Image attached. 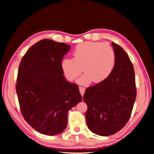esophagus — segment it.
Listing matches in <instances>:
<instances>
[{"mask_svg":"<svg viewBox=\"0 0 154 154\" xmlns=\"http://www.w3.org/2000/svg\"><path fill=\"white\" fill-rule=\"evenodd\" d=\"M79 90H80V94H81L82 96H83V94H84L85 92V88L84 87H79Z\"/></svg>","mask_w":154,"mask_h":154,"instance_id":"1","label":"esophagus"}]
</instances>
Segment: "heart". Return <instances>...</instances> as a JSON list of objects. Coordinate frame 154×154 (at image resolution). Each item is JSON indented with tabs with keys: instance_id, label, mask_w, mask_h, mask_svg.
<instances>
[{
	"instance_id": "1",
	"label": "heart",
	"mask_w": 154,
	"mask_h": 154,
	"mask_svg": "<svg viewBox=\"0 0 154 154\" xmlns=\"http://www.w3.org/2000/svg\"><path fill=\"white\" fill-rule=\"evenodd\" d=\"M72 54L74 58H66L62 60V67L71 81L80 76L83 67L85 74L78 80L81 84L105 80L115 66V51L107 43L84 42L74 48Z\"/></svg>"
}]
</instances>
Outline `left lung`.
<instances>
[{"label":"left lung","mask_w":154,"mask_h":154,"mask_svg":"<svg viewBox=\"0 0 154 154\" xmlns=\"http://www.w3.org/2000/svg\"><path fill=\"white\" fill-rule=\"evenodd\" d=\"M112 45L116 55L112 72L105 80L86 88L83 95L87 127L102 136H111L125 127L137 94L132 62L121 46L114 42Z\"/></svg>","instance_id":"8db88e82"}]
</instances>
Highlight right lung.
I'll list each match as a JSON object with an SVG mask.
<instances>
[{
    "label": "right lung",
    "mask_w": 154,
    "mask_h": 154,
    "mask_svg": "<svg viewBox=\"0 0 154 154\" xmlns=\"http://www.w3.org/2000/svg\"><path fill=\"white\" fill-rule=\"evenodd\" d=\"M69 49L65 43L42 40L27 50L18 67L16 91L21 114L48 136L66 128L68 111L82 100L78 86L63 75L62 60Z\"/></svg>",
    "instance_id": "right-lung-1"
}]
</instances>
